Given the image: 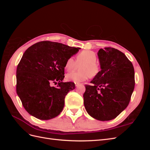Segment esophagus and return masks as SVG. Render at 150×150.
<instances>
[{
    "label": "esophagus",
    "instance_id": "obj_1",
    "mask_svg": "<svg viewBox=\"0 0 150 150\" xmlns=\"http://www.w3.org/2000/svg\"><path fill=\"white\" fill-rule=\"evenodd\" d=\"M81 84H80V83H75V85H76V87H78V86H79V85H81Z\"/></svg>",
    "mask_w": 150,
    "mask_h": 150
}]
</instances>
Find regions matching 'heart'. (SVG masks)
I'll return each instance as SVG.
<instances>
[{"label":"heart","mask_w":150,"mask_h":150,"mask_svg":"<svg viewBox=\"0 0 150 150\" xmlns=\"http://www.w3.org/2000/svg\"><path fill=\"white\" fill-rule=\"evenodd\" d=\"M97 56L92 51H81L76 56V61L73 57L68 58L65 63V69L67 71L76 69L78 65L82 64L79 67V72H70L66 76V80L78 83L87 80L88 78L96 76L101 71V66L96 61Z\"/></svg>","instance_id":"b5f03b06"}]
</instances>
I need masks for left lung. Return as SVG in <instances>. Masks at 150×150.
<instances>
[{
  "label": "left lung",
  "mask_w": 150,
  "mask_h": 150,
  "mask_svg": "<svg viewBox=\"0 0 150 150\" xmlns=\"http://www.w3.org/2000/svg\"><path fill=\"white\" fill-rule=\"evenodd\" d=\"M98 54L101 70L91 85H85L84 104L91 116L109 121L129 104L135 85L134 70L125 54L116 49H100Z\"/></svg>",
  "instance_id": "8db88e82"
}]
</instances>
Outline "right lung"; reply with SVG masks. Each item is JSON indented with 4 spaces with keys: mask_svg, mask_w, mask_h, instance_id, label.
<instances>
[{
    "mask_svg": "<svg viewBox=\"0 0 150 150\" xmlns=\"http://www.w3.org/2000/svg\"><path fill=\"white\" fill-rule=\"evenodd\" d=\"M79 49L45 40L25 51L17 67L16 91L30 115L47 120L60 114L66 94L75 88L74 83L62 82L65 63Z\"/></svg>",
    "mask_w": 150,
    "mask_h": 150,
    "instance_id": "right-lung-1",
    "label": "right lung"
}]
</instances>
